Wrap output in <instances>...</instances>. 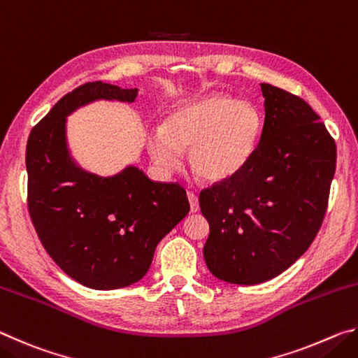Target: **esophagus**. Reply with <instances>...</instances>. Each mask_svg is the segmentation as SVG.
<instances>
[{
	"label": "esophagus",
	"mask_w": 358,
	"mask_h": 358,
	"mask_svg": "<svg viewBox=\"0 0 358 358\" xmlns=\"http://www.w3.org/2000/svg\"><path fill=\"white\" fill-rule=\"evenodd\" d=\"M187 201H189V205H191V211L192 213H196V211H199V201H197V196L194 194L192 191L187 192Z\"/></svg>",
	"instance_id": "34e87169"
}]
</instances>
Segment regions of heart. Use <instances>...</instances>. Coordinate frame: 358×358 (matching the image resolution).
I'll return each instance as SVG.
<instances>
[{
    "label": "heart",
    "mask_w": 358,
    "mask_h": 358,
    "mask_svg": "<svg viewBox=\"0 0 358 358\" xmlns=\"http://www.w3.org/2000/svg\"><path fill=\"white\" fill-rule=\"evenodd\" d=\"M264 121L250 102L210 94L175 106L161 129L151 132L147 147L156 164L175 167L180 150L197 178L222 183L250 164L262 136Z\"/></svg>",
    "instance_id": "obj_1"
}]
</instances>
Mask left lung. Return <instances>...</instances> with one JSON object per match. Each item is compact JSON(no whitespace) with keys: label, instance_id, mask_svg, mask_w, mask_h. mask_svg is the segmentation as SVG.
I'll list each match as a JSON object with an SVG mask.
<instances>
[{"label":"left lung","instance_id":"1","mask_svg":"<svg viewBox=\"0 0 358 358\" xmlns=\"http://www.w3.org/2000/svg\"><path fill=\"white\" fill-rule=\"evenodd\" d=\"M260 88L265 121L252 159L199 196L208 270L241 286L278 276L310 248L336 166L335 141L310 104L270 83Z\"/></svg>","mask_w":358,"mask_h":358}]
</instances>
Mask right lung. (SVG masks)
Here are the masks:
<instances>
[{
    "mask_svg": "<svg viewBox=\"0 0 358 358\" xmlns=\"http://www.w3.org/2000/svg\"><path fill=\"white\" fill-rule=\"evenodd\" d=\"M134 102L137 90L88 82L64 94L29 132L28 211L48 256L83 286L110 290L147 273L159 241L189 213L178 183H155L136 167L112 178L72 164L66 115L94 99Z\"/></svg>",
    "mask_w": 358,
    "mask_h": 358,
    "instance_id": "right-lung-1",
    "label": "right lung"
}]
</instances>
